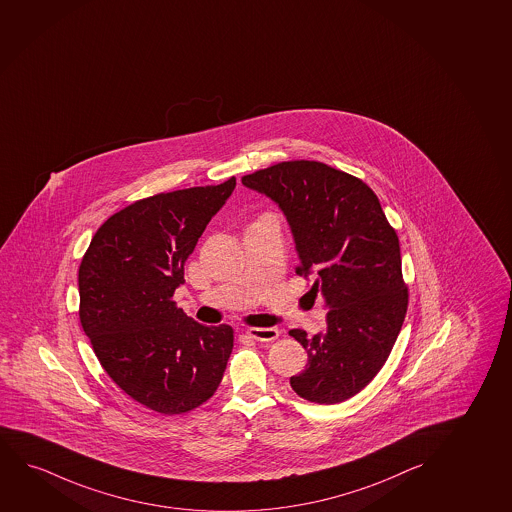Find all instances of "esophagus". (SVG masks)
<instances>
[{
	"instance_id": "1",
	"label": "esophagus",
	"mask_w": 512,
	"mask_h": 512,
	"mask_svg": "<svg viewBox=\"0 0 512 512\" xmlns=\"http://www.w3.org/2000/svg\"><path fill=\"white\" fill-rule=\"evenodd\" d=\"M279 334L280 330L275 329V327H251V329L247 330V336L253 337V339L261 341V343L275 341Z\"/></svg>"
}]
</instances>
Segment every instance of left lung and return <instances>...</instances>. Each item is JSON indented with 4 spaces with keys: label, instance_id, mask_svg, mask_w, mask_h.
I'll list each match as a JSON object with an SVG mask.
<instances>
[{
    "label": "left lung",
    "instance_id": "obj_1",
    "mask_svg": "<svg viewBox=\"0 0 512 512\" xmlns=\"http://www.w3.org/2000/svg\"><path fill=\"white\" fill-rule=\"evenodd\" d=\"M279 204L299 254V277L322 292L327 329L289 330L308 351L291 386L301 398L334 405L360 393L388 360L407 315L400 240L374 190L318 161H285L242 176Z\"/></svg>",
    "mask_w": 512,
    "mask_h": 512
}]
</instances>
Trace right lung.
Segmentation results:
<instances>
[{
    "instance_id": "obj_1",
    "label": "right lung",
    "mask_w": 512,
    "mask_h": 512,
    "mask_svg": "<svg viewBox=\"0 0 512 512\" xmlns=\"http://www.w3.org/2000/svg\"><path fill=\"white\" fill-rule=\"evenodd\" d=\"M235 188H183L112 214L79 265V320L98 362L126 395L164 415L185 414L220 386L230 325L206 327L173 301L183 266Z\"/></svg>"
}]
</instances>
